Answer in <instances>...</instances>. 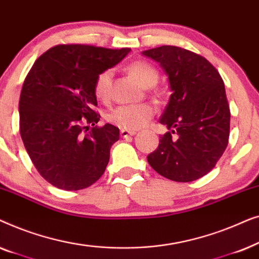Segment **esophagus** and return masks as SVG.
I'll return each instance as SVG.
<instances>
[{"instance_id": "obj_1", "label": "esophagus", "mask_w": 259, "mask_h": 259, "mask_svg": "<svg viewBox=\"0 0 259 259\" xmlns=\"http://www.w3.org/2000/svg\"><path fill=\"white\" fill-rule=\"evenodd\" d=\"M136 134H137L136 131H128V130H121V131H120V136H121V138L136 136Z\"/></svg>"}]
</instances>
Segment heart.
Wrapping results in <instances>:
<instances>
[{"label": "heart", "mask_w": 259, "mask_h": 259, "mask_svg": "<svg viewBox=\"0 0 259 259\" xmlns=\"http://www.w3.org/2000/svg\"><path fill=\"white\" fill-rule=\"evenodd\" d=\"M130 73L136 76L145 87H153L159 80V73L154 66L143 60L134 61L128 66ZM113 73L111 69L102 70L94 81V95L101 101L108 100ZM155 113V106L150 102L134 105H121L113 109L107 120L121 130L136 131L146 125Z\"/></svg>", "instance_id": "b5f03b06"}]
</instances>
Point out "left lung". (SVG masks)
I'll list each match as a JSON object with an SVG mask.
<instances>
[{
    "label": "left lung",
    "mask_w": 259,
    "mask_h": 259,
    "mask_svg": "<svg viewBox=\"0 0 259 259\" xmlns=\"http://www.w3.org/2000/svg\"><path fill=\"white\" fill-rule=\"evenodd\" d=\"M160 63L173 93L160 122L168 132L147 155L165 178L189 183L207 175L224 153L230 136V107L221 74L204 56L176 46L143 52Z\"/></svg>",
    "instance_id": "left-lung-1"
}]
</instances>
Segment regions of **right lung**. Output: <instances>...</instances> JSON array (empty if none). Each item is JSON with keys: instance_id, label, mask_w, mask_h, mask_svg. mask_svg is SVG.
I'll return each mask as SVG.
<instances>
[{"instance_id": "right-lung-1", "label": "right lung", "mask_w": 259, "mask_h": 259, "mask_svg": "<svg viewBox=\"0 0 259 259\" xmlns=\"http://www.w3.org/2000/svg\"><path fill=\"white\" fill-rule=\"evenodd\" d=\"M130 51L58 45L34 62L24 79L20 134L35 168L53 186L82 190L104 175L120 133L111 123L97 126L100 114L94 111V81Z\"/></svg>"}]
</instances>
